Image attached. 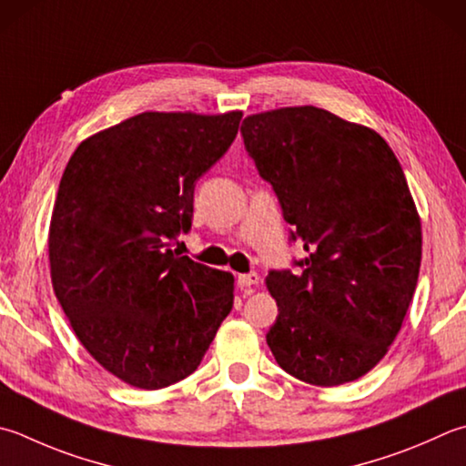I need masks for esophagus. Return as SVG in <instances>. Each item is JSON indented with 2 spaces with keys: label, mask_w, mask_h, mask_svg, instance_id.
I'll return each mask as SVG.
<instances>
[{
  "label": "esophagus",
  "mask_w": 466,
  "mask_h": 466,
  "mask_svg": "<svg viewBox=\"0 0 466 466\" xmlns=\"http://www.w3.org/2000/svg\"><path fill=\"white\" fill-rule=\"evenodd\" d=\"M258 284H259V276L256 274V271H251V274L237 276V286H239L241 292H243V289H249L251 286H258Z\"/></svg>",
  "instance_id": "1"
}]
</instances>
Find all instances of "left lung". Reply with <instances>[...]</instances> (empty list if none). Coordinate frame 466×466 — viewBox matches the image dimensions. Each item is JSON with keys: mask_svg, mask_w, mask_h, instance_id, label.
I'll use <instances>...</instances> for the list:
<instances>
[{"mask_svg": "<svg viewBox=\"0 0 466 466\" xmlns=\"http://www.w3.org/2000/svg\"><path fill=\"white\" fill-rule=\"evenodd\" d=\"M241 134L309 253L302 274L266 278L279 312L271 353L300 381H355L396 340L422 261V223L398 157L371 127L312 105L248 116Z\"/></svg>", "mask_w": 466, "mask_h": 466, "instance_id": "8db88e82", "label": "left lung"}]
</instances>
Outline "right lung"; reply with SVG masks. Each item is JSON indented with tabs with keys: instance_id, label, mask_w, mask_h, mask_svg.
Returning <instances> with one entry per match:
<instances>
[{
	"instance_id": "1",
	"label": "right lung",
	"mask_w": 466,
	"mask_h": 466,
	"mask_svg": "<svg viewBox=\"0 0 466 466\" xmlns=\"http://www.w3.org/2000/svg\"><path fill=\"white\" fill-rule=\"evenodd\" d=\"M243 111H144L83 139L48 227L52 288L76 339L131 388L162 390L203 361L233 309L235 278L172 248L195 182Z\"/></svg>"
}]
</instances>
